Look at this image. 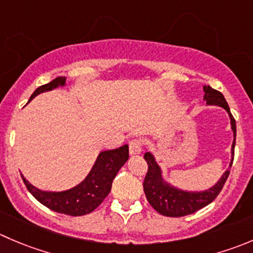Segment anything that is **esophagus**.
<instances>
[{
  "mask_svg": "<svg viewBox=\"0 0 253 253\" xmlns=\"http://www.w3.org/2000/svg\"><path fill=\"white\" fill-rule=\"evenodd\" d=\"M129 154L134 156V154H139L142 152V141L139 138H133L129 141L128 143Z\"/></svg>",
  "mask_w": 253,
  "mask_h": 253,
  "instance_id": "1",
  "label": "esophagus"
}]
</instances>
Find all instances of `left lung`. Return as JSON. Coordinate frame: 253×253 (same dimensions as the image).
Returning a JSON list of instances; mask_svg holds the SVG:
<instances>
[{"mask_svg": "<svg viewBox=\"0 0 253 253\" xmlns=\"http://www.w3.org/2000/svg\"><path fill=\"white\" fill-rule=\"evenodd\" d=\"M204 91V100L208 105H217V106L224 107L229 112L230 120H231V128L234 131V143H232V156H234L235 139H236V121L231 115L229 105H227L224 95L217 90L212 89L209 85H205ZM144 159L148 164V170H147L146 178L143 181V190L147 200L156 211L164 215V216L170 217H180L194 214L195 211L203 209L211 202H214L215 198L220 194V192L224 188L225 181L229 178L230 169H231L232 162H234V157H232L230 168L225 171L221 179L209 190L200 193H189L179 190V189L169 186L168 184L164 183L163 179H162L161 168L149 152L144 154Z\"/></svg>", "mask_w": 253, "mask_h": 253, "instance_id": "left-lung-1", "label": "left lung"}]
</instances>
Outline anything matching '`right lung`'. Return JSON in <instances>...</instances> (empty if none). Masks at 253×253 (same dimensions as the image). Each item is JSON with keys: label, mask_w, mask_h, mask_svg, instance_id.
Returning <instances> with one entry per match:
<instances>
[{"label": "right lung", "mask_w": 253, "mask_h": 253, "mask_svg": "<svg viewBox=\"0 0 253 253\" xmlns=\"http://www.w3.org/2000/svg\"><path fill=\"white\" fill-rule=\"evenodd\" d=\"M64 84V77L55 78L48 84L39 86L32 94L31 100L41 92L49 91L58 85ZM127 159H128V146L127 144L120 147V148L111 149V151L101 152L85 180L75 188L60 193L42 192L31 185L23 178V175H22V179H23L28 192L44 207L55 212H60V214L70 215V216H82V215L92 212L104 202V199L111 190L112 180L115 179L120 168L126 163Z\"/></svg>", "instance_id": "obj_1"}]
</instances>
